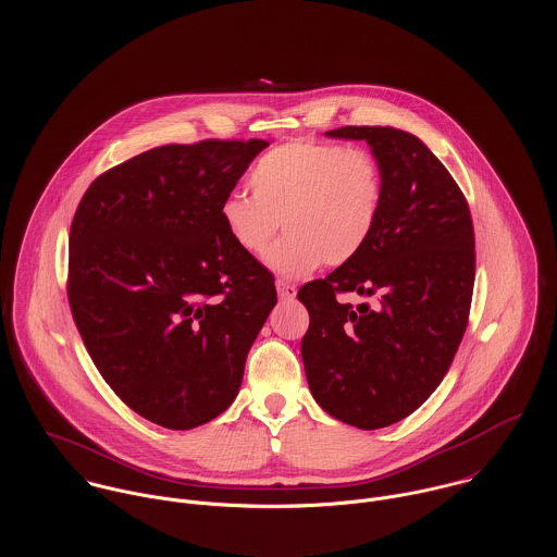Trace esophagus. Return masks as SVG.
Instances as JSON below:
<instances>
[{
	"label": "esophagus",
	"mask_w": 557,
	"mask_h": 557,
	"mask_svg": "<svg viewBox=\"0 0 557 557\" xmlns=\"http://www.w3.org/2000/svg\"><path fill=\"white\" fill-rule=\"evenodd\" d=\"M276 294L281 300H294L296 298V287L285 281H276Z\"/></svg>",
	"instance_id": "1"
}]
</instances>
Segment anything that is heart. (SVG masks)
<instances>
[{
	"mask_svg": "<svg viewBox=\"0 0 557 557\" xmlns=\"http://www.w3.org/2000/svg\"><path fill=\"white\" fill-rule=\"evenodd\" d=\"M252 195L234 190L219 206L227 239L259 257L281 223L287 236L265 257L272 272L300 278L351 261L371 238L384 199L377 160L364 150L289 141L248 173Z\"/></svg>",
	"mask_w": 557,
	"mask_h": 557,
	"instance_id": "obj_1",
	"label": "heart"
}]
</instances>
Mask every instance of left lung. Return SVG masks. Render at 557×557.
Returning a JSON list of instances; mask_svg holds the SVG:
<instances>
[{
	"label": "left lung",
	"mask_w": 557,
	"mask_h": 557,
	"mask_svg": "<svg viewBox=\"0 0 557 557\" xmlns=\"http://www.w3.org/2000/svg\"><path fill=\"white\" fill-rule=\"evenodd\" d=\"M325 137L371 146L384 199L364 248L298 292L311 318L300 351L319 407L373 431L416 411L453 364L474 292V225L461 188L416 135L345 126ZM349 290L374 305L337 300Z\"/></svg>",
	"instance_id": "1"
}]
</instances>
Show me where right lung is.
Listing matches in <instances>:
<instances>
[{
	"mask_svg": "<svg viewBox=\"0 0 557 557\" xmlns=\"http://www.w3.org/2000/svg\"><path fill=\"white\" fill-rule=\"evenodd\" d=\"M270 144L162 146L91 182L71 227L69 300L113 393L173 431L238 397L274 276L227 239L221 201Z\"/></svg>",
	"mask_w": 557,
	"mask_h": 557,
	"instance_id": "obj_1",
	"label": "right lung"
}]
</instances>
